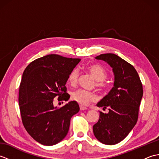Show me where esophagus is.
Here are the masks:
<instances>
[{
	"label": "esophagus",
	"mask_w": 159,
	"mask_h": 159,
	"mask_svg": "<svg viewBox=\"0 0 159 159\" xmlns=\"http://www.w3.org/2000/svg\"><path fill=\"white\" fill-rule=\"evenodd\" d=\"M80 111H84V110H87V108L85 107H83V106H80Z\"/></svg>",
	"instance_id": "1"
}]
</instances>
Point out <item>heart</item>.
I'll return each mask as SVG.
<instances>
[{"instance_id": "heart-1", "label": "heart", "mask_w": 159, "mask_h": 159, "mask_svg": "<svg viewBox=\"0 0 159 159\" xmlns=\"http://www.w3.org/2000/svg\"><path fill=\"white\" fill-rule=\"evenodd\" d=\"M85 69L92 74L94 79L96 80V86L100 90L106 91L107 90L109 85L105 82L107 78V72L103 67L98 65V64H89L87 66ZM79 79V72L76 69H73L70 72L67 76V81L70 85L74 86L76 85ZM72 99L81 105H86L90 102H92L96 99V95L95 93L83 89H78L71 94Z\"/></svg>"}]
</instances>
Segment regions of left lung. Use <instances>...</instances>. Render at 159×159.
<instances>
[{
	"instance_id": "8db88e82",
	"label": "left lung",
	"mask_w": 159,
	"mask_h": 159,
	"mask_svg": "<svg viewBox=\"0 0 159 159\" xmlns=\"http://www.w3.org/2000/svg\"><path fill=\"white\" fill-rule=\"evenodd\" d=\"M96 59L107 62L113 68L114 86L97 107L109 109V113L100 112L99 120L93 125L96 139L106 145L122 141L135 126L139 107L143 96V86L134 67L112 53L102 54Z\"/></svg>"
}]
</instances>
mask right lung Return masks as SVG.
Returning a JSON list of instances; mask_svg holds the SVG:
<instances>
[{
	"label": "right lung",
	"mask_w": 159,
	"mask_h": 159,
	"mask_svg": "<svg viewBox=\"0 0 159 159\" xmlns=\"http://www.w3.org/2000/svg\"><path fill=\"white\" fill-rule=\"evenodd\" d=\"M80 61L59 55H48L33 61L26 67L19 89V105L22 124L36 141L53 146L68 133L70 120L80 108L75 101L58 108L54 98L67 100L66 84L70 72Z\"/></svg>",
	"instance_id": "add662e5"
}]
</instances>
